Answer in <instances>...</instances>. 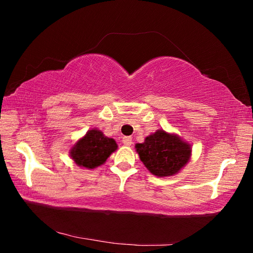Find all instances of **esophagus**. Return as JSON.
Wrapping results in <instances>:
<instances>
[{
  "mask_svg": "<svg viewBox=\"0 0 253 253\" xmlns=\"http://www.w3.org/2000/svg\"><path fill=\"white\" fill-rule=\"evenodd\" d=\"M123 144L126 145V146H130L132 144V139L130 136H126V137H123Z\"/></svg>",
  "mask_w": 253,
  "mask_h": 253,
  "instance_id": "esophagus-1",
  "label": "esophagus"
}]
</instances>
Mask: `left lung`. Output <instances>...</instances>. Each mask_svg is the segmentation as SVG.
Returning <instances> with one entry per match:
<instances>
[{
	"instance_id": "8db88e82",
	"label": "left lung",
	"mask_w": 253,
	"mask_h": 253,
	"mask_svg": "<svg viewBox=\"0 0 253 253\" xmlns=\"http://www.w3.org/2000/svg\"><path fill=\"white\" fill-rule=\"evenodd\" d=\"M140 161L158 177L177 174L191 158L192 147L181 137L163 129L147 136L144 143L135 145Z\"/></svg>"
}]
</instances>
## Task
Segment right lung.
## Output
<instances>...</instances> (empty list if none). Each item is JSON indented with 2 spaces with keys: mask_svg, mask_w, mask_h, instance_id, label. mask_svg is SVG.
I'll list each match as a JSON object with an SVG mask.
<instances>
[{
  "mask_svg": "<svg viewBox=\"0 0 253 253\" xmlns=\"http://www.w3.org/2000/svg\"><path fill=\"white\" fill-rule=\"evenodd\" d=\"M117 147L115 139L93 128L74 145L70 149V156L80 168L92 169L104 164Z\"/></svg>",
  "mask_w": 253,
  "mask_h": 253,
  "instance_id": "right-lung-1",
  "label": "right lung"
}]
</instances>
